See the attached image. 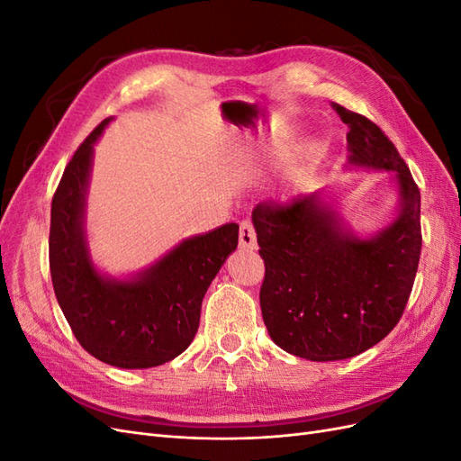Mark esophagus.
Listing matches in <instances>:
<instances>
[{"instance_id": "esophagus-1", "label": "esophagus", "mask_w": 461, "mask_h": 461, "mask_svg": "<svg viewBox=\"0 0 461 461\" xmlns=\"http://www.w3.org/2000/svg\"><path fill=\"white\" fill-rule=\"evenodd\" d=\"M239 240H240V248H244V249H256V248H258L256 229H254L252 221H249V219H244V221L240 222Z\"/></svg>"}]
</instances>
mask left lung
Returning <instances> with one entry per match:
<instances>
[{"mask_svg": "<svg viewBox=\"0 0 461 461\" xmlns=\"http://www.w3.org/2000/svg\"><path fill=\"white\" fill-rule=\"evenodd\" d=\"M332 107L350 129L348 163L394 171L402 209L375 239L359 240L319 190L256 205L265 327L285 352L312 361L354 357L381 342L406 310L421 256V194L410 167L373 121Z\"/></svg>", "mask_w": 461, "mask_h": 461, "instance_id": "obj_1", "label": "left lung"}]
</instances>
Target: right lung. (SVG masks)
<instances>
[{"label": "right lung", "mask_w": 461, "mask_h": 461, "mask_svg": "<svg viewBox=\"0 0 461 461\" xmlns=\"http://www.w3.org/2000/svg\"><path fill=\"white\" fill-rule=\"evenodd\" d=\"M107 122L78 146L53 194L51 283L68 327L90 356L122 369H148L183 354L196 337L202 300L239 246V225L185 240L134 281L104 278L90 261L82 213L94 142Z\"/></svg>", "instance_id": "1"}]
</instances>
